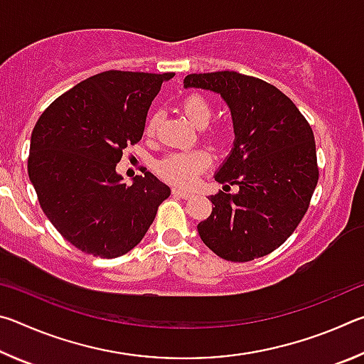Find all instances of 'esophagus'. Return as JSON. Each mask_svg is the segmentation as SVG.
Segmentation results:
<instances>
[{"instance_id":"esophagus-1","label":"esophagus","mask_w":364,"mask_h":364,"mask_svg":"<svg viewBox=\"0 0 364 364\" xmlns=\"http://www.w3.org/2000/svg\"><path fill=\"white\" fill-rule=\"evenodd\" d=\"M173 194L176 196V197H181V199H189L191 196V193H188V191H184V189H180V188H175L173 189Z\"/></svg>"}]
</instances>
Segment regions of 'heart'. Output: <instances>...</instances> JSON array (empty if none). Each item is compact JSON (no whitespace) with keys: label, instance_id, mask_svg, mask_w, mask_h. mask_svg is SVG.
<instances>
[{"label":"heart","instance_id":"b5f03b06","mask_svg":"<svg viewBox=\"0 0 364 364\" xmlns=\"http://www.w3.org/2000/svg\"><path fill=\"white\" fill-rule=\"evenodd\" d=\"M183 114L194 123V125L204 127L212 119L213 106L204 95L191 93L181 101ZM159 128V115L152 114L146 122L144 133L146 136L154 138ZM212 162L210 154L207 151H186L173 152L157 162V173L173 184L180 186H193L202 171L207 170Z\"/></svg>","mask_w":364,"mask_h":364}]
</instances>
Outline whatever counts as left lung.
<instances>
[{
  "mask_svg": "<svg viewBox=\"0 0 364 364\" xmlns=\"http://www.w3.org/2000/svg\"><path fill=\"white\" fill-rule=\"evenodd\" d=\"M184 86L212 90L231 107L236 143L215 176L225 184L197 230L228 262H250L284 244L310 207L319 167L310 123L274 85L225 70L189 73ZM236 183L240 191L230 195Z\"/></svg>",
  "mask_w": 364,
  "mask_h": 364,
  "instance_id": "left-lung-1",
  "label": "left lung"
}]
</instances>
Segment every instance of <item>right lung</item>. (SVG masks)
Listing matches in <instances>:
<instances>
[{
    "label": "right lung",
    "instance_id": "add662e5",
    "mask_svg": "<svg viewBox=\"0 0 364 364\" xmlns=\"http://www.w3.org/2000/svg\"><path fill=\"white\" fill-rule=\"evenodd\" d=\"M173 72L107 70L49 104L32 132L28 176L43 212L86 255L117 258L141 242L170 188L149 171L123 183L115 167L143 136Z\"/></svg>",
    "mask_w": 364,
    "mask_h": 364
}]
</instances>
